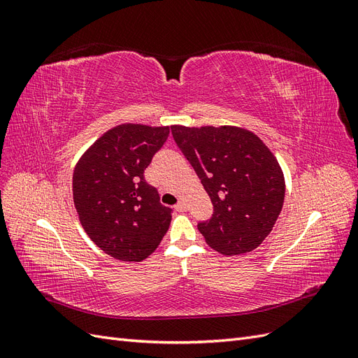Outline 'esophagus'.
<instances>
[{"label":"esophagus","instance_id":"1","mask_svg":"<svg viewBox=\"0 0 358 358\" xmlns=\"http://www.w3.org/2000/svg\"><path fill=\"white\" fill-rule=\"evenodd\" d=\"M176 210L178 212H185L187 210V203L183 200H179L178 204H176Z\"/></svg>","mask_w":358,"mask_h":358}]
</instances>
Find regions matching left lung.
I'll use <instances>...</instances> for the list:
<instances>
[{
  "label": "left lung",
  "instance_id": "obj_1",
  "mask_svg": "<svg viewBox=\"0 0 358 358\" xmlns=\"http://www.w3.org/2000/svg\"><path fill=\"white\" fill-rule=\"evenodd\" d=\"M171 133L213 204L212 218L199 224L206 243L224 255L258 248L285 197L284 171L272 150L234 125H171Z\"/></svg>",
  "mask_w": 358,
  "mask_h": 358
}]
</instances>
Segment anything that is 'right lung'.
<instances>
[{
  "instance_id": "add662e5",
  "label": "right lung",
  "mask_w": 358,
  "mask_h": 358,
  "mask_svg": "<svg viewBox=\"0 0 358 358\" xmlns=\"http://www.w3.org/2000/svg\"><path fill=\"white\" fill-rule=\"evenodd\" d=\"M170 127L121 124L85 150L73 171V201L90 239L121 262H143L167 233L171 210L145 180Z\"/></svg>"
}]
</instances>
